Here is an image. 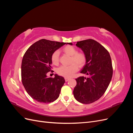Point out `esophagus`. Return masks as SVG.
<instances>
[{"instance_id": "34e87169", "label": "esophagus", "mask_w": 133, "mask_h": 133, "mask_svg": "<svg viewBox=\"0 0 133 133\" xmlns=\"http://www.w3.org/2000/svg\"><path fill=\"white\" fill-rule=\"evenodd\" d=\"M70 79V78H65V82H68V80H69Z\"/></svg>"}]
</instances>
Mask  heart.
<instances>
[{"mask_svg": "<svg viewBox=\"0 0 133 133\" xmlns=\"http://www.w3.org/2000/svg\"><path fill=\"white\" fill-rule=\"evenodd\" d=\"M64 53L71 56L70 63L69 66L63 65L60 66L57 70L58 74L69 78L78 70V66L83 67L86 64L87 56L82 51H77V49L71 45H66L63 48ZM51 61L54 65H58L59 62V52L54 51L51 57Z\"/></svg>", "mask_w": 133, "mask_h": 133, "instance_id": "obj_1", "label": "heart"}]
</instances>
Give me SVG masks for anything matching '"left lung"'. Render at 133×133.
Listing matches in <instances>:
<instances>
[{
    "instance_id": "1",
    "label": "left lung",
    "mask_w": 133,
    "mask_h": 133,
    "mask_svg": "<svg viewBox=\"0 0 133 133\" xmlns=\"http://www.w3.org/2000/svg\"><path fill=\"white\" fill-rule=\"evenodd\" d=\"M76 45L87 56L86 64L80 73L89 76L75 79L73 94L79 102L90 104L101 98L109 85L113 71L111 59L108 51L93 39L78 42Z\"/></svg>"
}]
</instances>
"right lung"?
I'll use <instances>...</instances> for the list:
<instances>
[{
	"label": "right lung",
	"instance_id": "obj_1",
	"mask_svg": "<svg viewBox=\"0 0 133 133\" xmlns=\"http://www.w3.org/2000/svg\"><path fill=\"white\" fill-rule=\"evenodd\" d=\"M65 44L68 43L43 39L31 45L23 56V85L28 94L38 102H53L59 97L65 79L57 74L54 78H48L46 74L51 70L52 54Z\"/></svg>",
	"mask_w": 133,
	"mask_h": 133
}]
</instances>
